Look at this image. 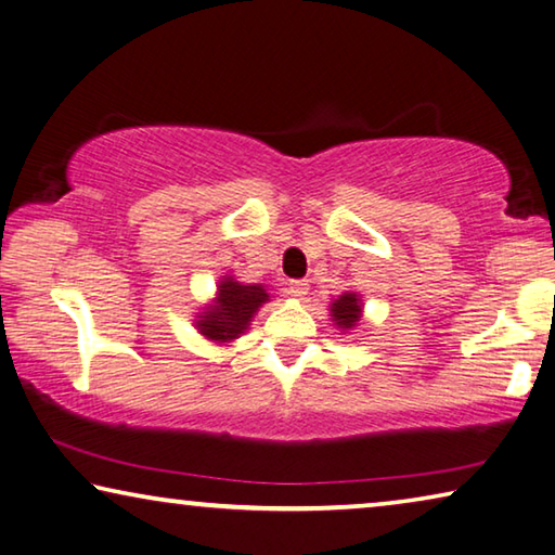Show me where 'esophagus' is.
<instances>
[{
	"label": "esophagus",
	"instance_id": "34e87169",
	"mask_svg": "<svg viewBox=\"0 0 555 555\" xmlns=\"http://www.w3.org/2000/svg\"><path fill=\"white\" fill-rule=\"evenodd\" d=\"M287 293L293 295L295 299H305V295L310 293V283H307V280H289Z\"/></svg>",
	"mask_w": 555,
	"mask_h": 555
}]
</instances>
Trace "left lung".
I'll use <instances>...</instances> for the list:
<instances>
[{
  "mask_svg": "<svg viewBox=\"0 0 555 555\" xmlns=\"http://www.w3.org/2000/svg\"><path fill=\"white\" fill-rule=\"evenodd\" d=\"M330 312L332 322L337 324L341 332L357 330V324L361 322V297L357 293H344L330 305Z\"/></svg>",
  "mask_w": 555,
  "mask_h": 555,
  "instance_id": "8db88e82",
  "label": "left lung"
}]
</instances>
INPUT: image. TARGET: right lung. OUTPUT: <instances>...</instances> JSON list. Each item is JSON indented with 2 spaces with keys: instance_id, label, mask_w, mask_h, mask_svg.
I'll return each mask as SVG.
<instances>
[{
  "instance_id": "1",
  "label": "right lung",
  "mask_w": 555,
  "mask_h": 555,
  "mask_svg": "<svg viewBox=\"0 0 555 555\" xmlns=\"http://www.w3.org/2000/svg\"><path fill=\"white\" fill-rule=\"evenodd\" d=\"M270 299L266 285H243L233 275L218 280L214 302L198 314L196 330L216 344H231L248 330L253 314Z\"/></svg>"
}]
</instances>
